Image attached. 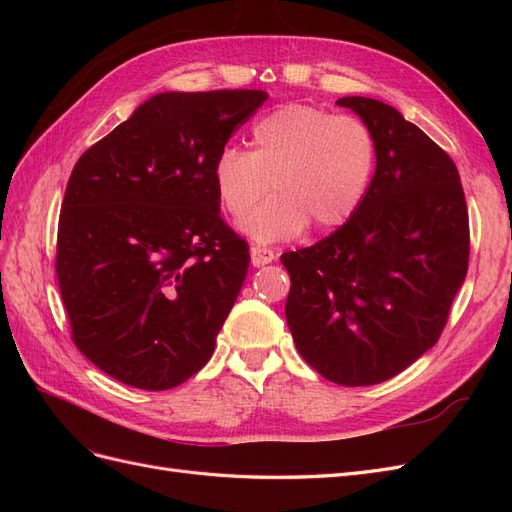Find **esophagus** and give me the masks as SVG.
Here are the masks:
<instances>
[{
	"label": "esophagus",
	"mask_w": 512,
	"mask_h": 512,
	"mask_svg": "<svg viewBox=\"0 0 512 512\" xmlns=\"http://www.w3.org/2000/svg\"><path fill=\"white\" fill-rule=\"evenodd\" d=\"M250 256H252L254 267H265V265H269V262L275 260V254L269 250V247H258V245L252 247Z\"/></svg>",
	"instance_id": "1"
}]
</instances>
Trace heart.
Listing matches in <instances>:
<instances>
[{
	"mask_svg": "<svg viewBox=\"0 0 512 512\" xmlns=\"http://www.w3.org/2000/svg\"><path fill=\"white\" fill-rule=\"evenodd\" d=\"M252 149L226 147L213 164L222 207L241 218L267 194V203L239 222L256 243L299 237L344 226L367 194L376 166V141L359 117L327 108L286 104L256 119Z\"/></svg>",
	"mask_w": 512,
	"mask_h": 512,
	"instance_id": "obj_1",
	"label": "heart"
}]
</instances>
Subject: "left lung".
<instances>
[{
	"label": "left lung",
	"mask_w": 512,
	"mask_h": 512,
	"mask_svg": "<svg viewBox=\"0 0 512 512\" xmlns=\"http://www.w3.org/2000/svg\"><path fill=\"white\" fill-rule=\"evenodd\" d=\"M337 104L374 134L376 173L344 226L282 256L286 322L322 378L369 386L438 342L468 273V207L453 160L397 108L363 96Z\"/></svg>",
	"instance_id": "left-lung-1"
}]
</instances>
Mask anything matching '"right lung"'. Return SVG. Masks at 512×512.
Here are the masks:
<instances>
[{"instance_id":"add662e5","label":"right lung","mask_w":512,"mask_h":512,"mask_svg":"<svg viewBox=\"0 0 512 512\" xmlns=\"http://www.w3.org/2000/svg\"><path fill=\"white\" fill-rule=\"evenodd\" d=\"M269 96H151L76 162L57 232L72 339L115 380L166 391L211 359L250 267L220 218L213 164Z\"/></svg>"}]
</instances>
